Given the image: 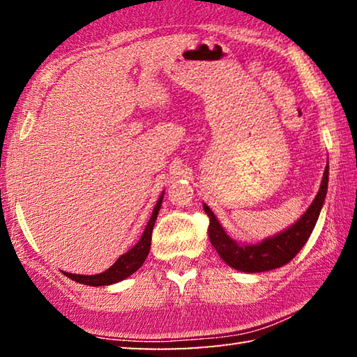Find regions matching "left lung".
Returning <instances> with one entry per match:
<instances>
[{"instance_id": "1", "label": "left lung", "mask_w": 357, "mask_h": 357, "mask_svg": "<svg viewBox=\"0 0 357 357\" xmlns=\"http://www.w3.org/2000/svg\"><path fill=\"white\" fill-rule=\"evenodd\" d=\"M328 179L329 167H326L321 185H319L315 200L305 211V214L283 233L277 234L274 238L264 239L263 243L255 245H239L233 239H229L220 227L219 220L215 219L213 211L206 204H203L204 213L209 217L208 233L211 244L214 245L223 261L234 269L243 271V273H264V271L280 268V266L289 263L304 247L317 225L319 211H321L326 192H328Z\"/></svg>"}]
</instances>
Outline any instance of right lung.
I'll use <instances>...</instances> for the list:
<instances>
[{"label":"right lung","instance_id":"right-lung-1","mask_svg":"<svg viewBox=\"0 0 357 357\" xmlns=\"http://www.w3.org/2000/svg\"><path fill=\"white\" fill-rule=\"evenodd\" d=\"M162 198H164V195L159 198V202H157L155 208L153 211V215H151V219L148 222L146 228H144L140 241H138V243L132 247L129 252H126L124 255H121L112 268H108L105 273L96 274V275H78V274H69V273H64V275L78 283H83V285L104 287V285H112V283L124 280L126 277H129L130 274H134L137 269H140V266L144 263V259H146L149 253L151 236H153V228L157 219V214H159Z\"/></svg>","mask_w":357,"mask_h":357}]
</instances>
